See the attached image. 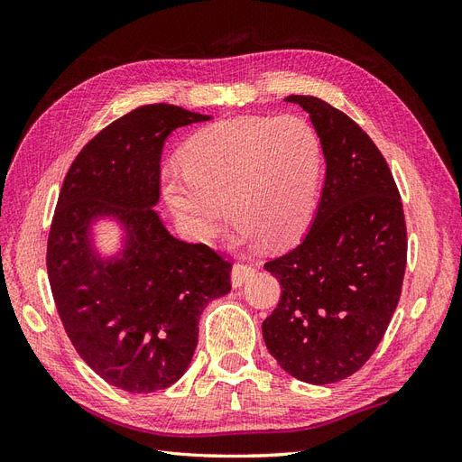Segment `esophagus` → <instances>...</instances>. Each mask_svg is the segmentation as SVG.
I'll use <instances>...</instances> for the list:
<instances>
[{
  "instance_id": "1",
  "label": "esophagus",
  "mask_w": 462,
  "mask_h": 462,
  "mask_svg": "<svg viewBox=\"0 0 462 462\" xmlns=\"http://www.w3.org/2000/svg\"><path fill=\"white\" fill-rule=\"evenodd\" d=\"M256 273V268L250 263H235L231 272V283L233 287H241L246 279H250Z\"/></svg>"
}]
</instances>
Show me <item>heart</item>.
Listing matches in <instances>:
<instances>
[{
    "mask_svg": "<svg viewBox=\"0 0 462 462\" xmlns=\"http://www.w3.org/2000/svg\"><path fill=\"white\" fill-rule=\"evenodd\" d=\"M319 134L297 116H243L194 134L183 163L163 167L165 200L187 235L206 243L226 223V204L245 239L283 246L310 226L318 206Z\"/></svg>",
    "mask_w": 462,
    "mask_h": 462,
    "instance_id": "1",
    "label": "heart"
}]
</instances>
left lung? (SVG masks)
<instances>
[{
    "instance_id": "8db88e82",
    "label": "left lung",
    "mask_w": 462,
    "mask_h": 462,
    "mask_svg": "<svg viewBox=\"0 0 462 462\" xmlns=\"http://www.w3.org/2000/svg\"><path fill=\"white\" fill-rule=\"evenodd\" d=\"M310 116L326 158L312 227L263 263L282 283L263 319L270 355L300 382L328 385L366 365L399 304L407 223L389 165L358 125L314 96H289Z\"/></svg>"
}]
</instances>
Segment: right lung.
I'll use <instances>...</instances> for the list:
<instances>
[{"mask_svg":"<svg viewBox=\"0 0 462 462\" xmlns=\"http://www.w3.org/2000/svg\"><path fill=\"white\" fill-rule=\"evenodd\" d=\"M208 119L170 104L133 109L79 152L55 206L46 265L65 333L102 380L129 393H153L187 372L202 310L231 291L233 263L175 239L152 209L165 138ZM97 217L128 231L116 259L93 253Z\"/></svg>","mask_w":462,"mask_h":462,"instance_id":"add662e5","label":"right lung"}]
</instances>
